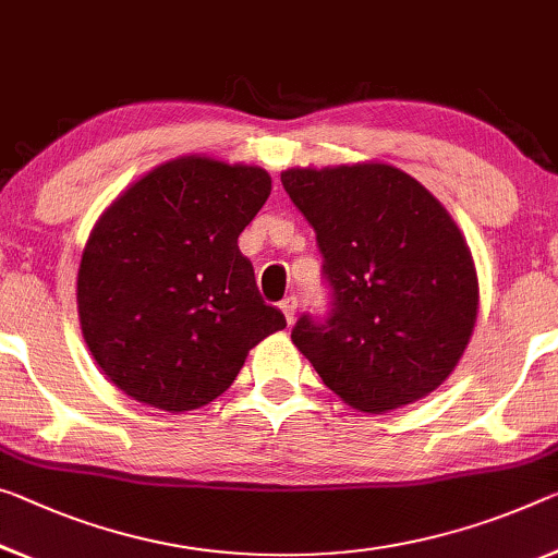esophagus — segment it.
Here are the masks:
<instances>
[{
    "mask_svg": "<svg viewBox=\"0 0 558 558\" xmlns=\"http://www.w3.org/2000/svg\"><path fill=\"white\" fill-rule=\"evenodd\" d=\"M281 312H284V316H287V324H294V316H296V306H299V299H296V294H289V296H284L281 299Z\"/></svg>",
    "mask_w": 558,
    "mask_h": 558,
    "instance_id": "34e87169",
    "label": "esophagus"
}]
</instances>
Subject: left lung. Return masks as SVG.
I'll return each instance as SVG.
<instances>
[{
    "mask_svg": "<svg viewBox=\"0 0 558 558\" xmlns=\"http://www.w3.org/2000/svg\"><path fill=\"white\" fill-rule=\"evenodd\" d=\"M312 225L327 316L302 314L291 341L349 407L381 414L426 397L474 331L478 284L459 227L414 177L389 165L287 169Z\"/></svg>",
    "mask_w": 558,
    "mask_h": 558,
    "instance_id": "left-lung-1",
    "label": "left lung"
}]
</instances>
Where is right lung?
Returning <instances> with one entry per match:
<instances>
[{
    "mask_svg": "<svg viewBox=\"0 0 558 558\" xmlns=\"http://www.w3.org/2000/svg\"><path fill=\"white\" fill-rule=\"evenodd\" d=\"M269 192L259 167L182 157L101 214L76 304L94 362L126 397L165 411L204 407L252 347L287 327L236 244Z\"/></svg>",
    "mask_w": 558,
    "mask_h": 558,
    "instance_id": "1",
    "label": "right lung"
}]
</instances>
